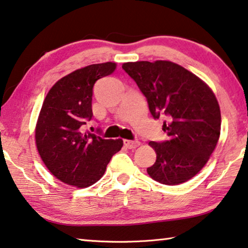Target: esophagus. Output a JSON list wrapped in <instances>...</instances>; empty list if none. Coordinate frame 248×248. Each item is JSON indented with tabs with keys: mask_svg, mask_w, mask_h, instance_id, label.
<instances>
[{
	"mask_svg": "<svg viewBox=\"0 0 248 248\" xmlns=\"http://www.w3.org/2000/svg\"><path fill=\"white\" fill-rule=\"evenodd\" d=\"M124 143L129 149H135L140 145V141L138 140H124Z\"/></svg>",
	"mask_w": 248,
	"mask_h": 248,
	"instance_id": "1",
	"label": "esophagus"
}]
</instances>
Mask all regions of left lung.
I'll return each mask as SVG.
<instances>
[{"label": "left lung", "mask_w": 248, "mask_h": 248, "mask_svg": "<svg viewBox=\"0 0 248 248\" xmlns=\"http://www.w3.org/2000/svg\"><path fill=\"white\" fill-rule=\"evenodd\" d=\"M123 68L147 98L155 119L166 118L169 139L150 141L156 160L147 169L153 180L176 186L198 174L221 133V111L211 88L194 74L168 61L124 62Z\"/></svg>", "instance_id": "obj_1"}]
</instances>
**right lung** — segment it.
I'll list each match as a JSON object with an SVG mask.
<instances>
[{"instance_id": "obj_1", "label": "right lung", "mask_w": 248, "mask_h": 248, "mask_svg": "<svg viewBox=\"0 0 248 248\" xmlns=\"http://www.w3.org/2000/svg\"><path fill=\"white\" fill-rule=\"evenodd\" d=\"M115 69L116 62H108L75 70L50 88L43 103L35 129L37 150L50 173L69 186H93L123 148L121 139L84 132L93 118V85Z\"/></svg>"}]
</instances>
